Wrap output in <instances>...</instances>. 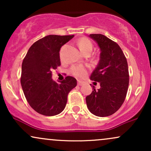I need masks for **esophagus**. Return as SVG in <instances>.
<instances>
[{"label": "esophagus", "mask_w": 151, "mask_h": 151, "mask_svg": "<svg viewBox=\"0 0 151 151\" xmlns=\"http://www.w3.org/2000/svg\"><path fill=\"white\" fill-rule=\"evenodd\" d=\"M83 83H84V82H83V81H79V80H78V81H77V84H78V85H79V86L82 85Z\"/></svg>", "instance_id": "1"}]
</instances>
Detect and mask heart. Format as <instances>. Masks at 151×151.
Here are the masks:
<instances>
[{
  "label": "heart",
  "mask_w": 151,
  "mask_h": 151,
  "mask_svg": "<svg viewBox=\"0 0 151 151\" xmlns=\"http://www.w3.org/2000/svg\"><path fill=\"white\" fill-rule=\"evenodd\" d=\"M78 47L83 54L91 53L93 49V44L88 38L81 37L78 40ZM70 72L77 77H84L86 74V68L84 66H73L71 68Z\"/></svg>",
  "instance_id": "obj_1"
}]
</instances>
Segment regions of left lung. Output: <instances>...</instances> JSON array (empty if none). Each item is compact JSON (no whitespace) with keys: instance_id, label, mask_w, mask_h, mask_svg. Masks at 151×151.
Instances as JSON below:
<instances>
[{"instance_id":"8db88e82","label":"left lung","mask_w":151,"mask_h":151,"mask_svg":"<svg viewBox=\"0 0 151 151\" xmlns=\"http://www.w3.org/2000/svg\"><path fill=\"white\" fill-rule=\"evenodd\" d=\"M89 37L97 43L100 60L90 79L100 84L93 86L92 92L86 97L88 109L96 116L112 115L124 103L129 83L128 63L122 50L116 42L101 34H91ZM96 83V82H95Z\"/></svg>"}]
</instances>
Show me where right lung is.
Masks as SVG:
<instances>
[{
  "label": "right lung",
  "instance_id": "obj_1",
  "mask_svg": "<svg viewBox=\"0 0 151 151\" xmlns=\"http://www.w3.org/2000/svg\"><path fill=\"white\" fill-rule=\"evenodd\" d=\"M74 35H50L35 42L28 50L22 63L20 83L27 102L37 113L47 116L64 110L67 95L77 86V79L67 77L55 82L52 71L61 65L60 50Z\"/></svg>",
  "mask_w": 151,
  "mask_h": 151
}]
</instances>
